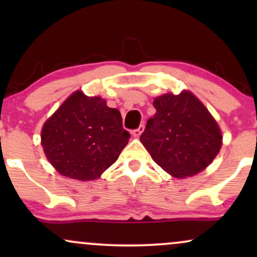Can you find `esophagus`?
I'll use <instances>...</instances> for the list:
<instances>
[{
    "instance_id": "obj_1",
    "label": "esophagus",
    "mask_w": 257,
    "mask_h": 257,
    "mask_svg": "<svg viewBox=\"0 0 257 257\" xmlns=\"http://www.w3.org/2000/svg\"><path fill=\"white\" fill-rule=\"evenodd\" d=\"M144 129H145V125L144 124L139 125L137 129H134V131H133V135H134V137H140L141 133L144 132Z\"/></svg>"
}]
</instances>
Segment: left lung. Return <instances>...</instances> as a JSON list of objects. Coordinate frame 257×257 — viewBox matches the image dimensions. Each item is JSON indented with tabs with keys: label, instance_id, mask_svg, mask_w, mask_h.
I'll return each instance as SVG.
<instances>
[{
	"label": "left lung",
	"instance_id": "obj_1",
	"mask_svg": "<svg viewBox=\"0 0 257 257\" xmlns=\"http://www.w3.org/2000/svg\"><path fill=\"white\" fill-rule=\"evenodd\" d=\"M140 140L162 169L175 178L192 176L213 162L222 145L217 123L190 91L164 94L153 101Z\"/></svg>",
	"mask_w": 257,
	"mask_h": 257
}]
</instances>
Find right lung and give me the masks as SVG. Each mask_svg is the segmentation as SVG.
Masks as SVG:
<instances>
[{"instance_id":"1","label":"right lung","mask_w":257,"mask_h":257,"mask_svg":"<svg viewBox=\"0 0 257 257\" xmlns=\"http://www.w3.org/2000/svg\"><path fill=\"white\" fill-rule=\"evenodd\" d=\"M129 138L117 108L79 90L44 123L41 137L52 166L61 175L82 181L98 179L111 167Z\"/></svg>"}]
</instances>
